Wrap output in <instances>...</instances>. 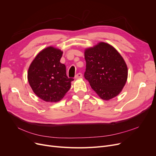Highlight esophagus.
Returning <instances> with one entry per match:
<instances>
[{
	"mask_svg": "<svg viewBox=\"0 0 156 156\" xmlns=\"http://www.w3.org/2000/svg\"><path fill=\"white\" fill-rule=\"evenodd\" d=\"M83 77V74L81 73H78L77 75L75 76V78L76 79H79V78H81Z\"/></svg>",
	"mask_w": 156,
	"mask_h": 156,
	"instance_id": "obj_1",
	"label": "esophagus"
}]
</instances>
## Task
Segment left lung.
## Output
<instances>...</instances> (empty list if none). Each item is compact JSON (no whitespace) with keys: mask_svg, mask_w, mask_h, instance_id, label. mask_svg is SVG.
Returning a JSON list of instances; mask_svg holds the SVG:
<instances>
[{"mask_svg":"<svg viewBox=\"0 0 156 156\" xmlns=\"http://www.w3.org/2000/svg\"><path fill=\"white\" fill-rule=\"evenodd\" d=\"M84 77L102 100L119 94L128 79V67L120 53L108 43L99 42L84 50Z\"/></svg>","mask_w":156,"mask_h":156,"instance_id":"1","label":"left lung"}]
</instances>
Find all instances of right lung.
Segmentation results:
<instances>
[{"instance_id": "add662e5", "label": "right lung", "mask_w": 156, "mask_h": 156, "mask_svg": "<svg viewBox=\"0 0 156 156\" xmlns=\"http://www.w3.org/2000/svg\"><path fill=\"white\" fill-rule=\"evenodd\" d=\"M63 51L53 46L42 49L30 65L28 80L34 93L47 102L60 101L70 90L72 78L60 63Z\"/></svg>"}]
</instances>
